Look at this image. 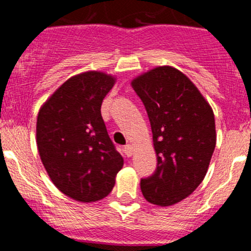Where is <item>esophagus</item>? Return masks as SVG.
<instances>
[{"mask_svg":"<svg viewBox=\"0 0 251 251\" xmlns=\"http://www.w3.org/2000/svg\"><path fill=\"white\" fill-rule=\"evenodd\" d=\"M124 153H125L126 156H128V158H130V156L133 154V147L131 146V144L125 146V148H124Z\"/></svg>","mask_w":251,"mask_h":251,"instance_id":"obj_1","label":"esophagus"}]
</instances>
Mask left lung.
Wrapping results in <instances>:
<instances>
[{
    "mask_svg": "<svg viewBox=\"0 0 251 251\" xmlns=\"http://www.w3.org/2000/svg\"><path fill=\"white\" fill-rule=\"evenodd\" d=\"M143 102L156 153V169L141 179L151 204L170 206L193 193L216 146L214 111L194 83L173 67H158L131 82Z\"/></svg>",
    "mask_w": 251,
    "mask_h": 251,
    "instance_id": "1",
    "label": "left lung"
}]
</instances>
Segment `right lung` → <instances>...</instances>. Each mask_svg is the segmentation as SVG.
I'll use <instances>...</instances> for the list:
<instances>
[{
	"label": "right lung",
	"instance_id": "obj_1",
	"mask_svg": "<svg viewBox=\"0 0 251 251\" xmlns=\"http://www.w3.org/2000/svg\"><path fill=\"white\" fill-rule=\"evenodd\" d=\"M114 83L115 78L100 72L75 75L48 98L37 115L42 164L54 186L77 201L107 197L124 165L100 114Z\"/></svg>",
	"mask_w": 251,
	"mask_h": 251
}]
</instances>
